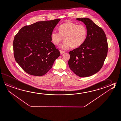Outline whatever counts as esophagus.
<instances>
[{"mask_svg": "<svg viewBox=\"0 0 121 121\" xmlns=\"http://www.w3.org/2000/svg\"><path fill=\"white\" fill-rule=\"evenodd\" d=\"M60 53L62 54H63V53H64L65 52V51H62V50H60Z\"/></svg>", "mask_w": 121, "mask_h": 121, "instance_id": "1", "label": "esophagus"}]
</instances>
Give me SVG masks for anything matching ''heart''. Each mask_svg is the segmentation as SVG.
<instances>
[{
	"instance_id": "obj_1",
	"label": "heart",
	"mask_w": 121,
	"mask_h": 121,
	"mask_svg": "<svg viewBox=\"0 0 121 121\" xmlns=\"http://www.w3.org/2000/svg\"><path fill=\"white\" fill-rule=\"evenodd\" d=\"M87 30L84 25L68 22L59 26V31L53 30L50 37L54 44L59 45L65 36V40L59 47L62 49L67 50L72 46L76 47L82 45L85 40Z\"/></svg>"
}]
</instances>
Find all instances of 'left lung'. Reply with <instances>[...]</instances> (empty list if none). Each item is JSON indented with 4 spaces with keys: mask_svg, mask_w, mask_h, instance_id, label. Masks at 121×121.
<instances>
[{
    "mask_svg": "<svg viewBox=\"0 0 121 121\" xmlns=\"http://www.w3.org/2000/svg\"><path fill=\"white\" fill-rule=\"evenodd\" d=\"M76 19L86 25L87 35L82 45L69 52L68 64L72 71L80 77L91 76L101 69L106 58V36L103 30L88 18Z\"/></svg>",
    "mask_w": 121,
    "mask_h": 121,
    "instance_id": "1",
    "label": "left lung"
}]
</instances>
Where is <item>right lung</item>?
Listing matches in <instances>:
<instances>
[{
    "label": "right lung",
    "mask_w": 121,
    "mask_h": 121,
    "mask_svg": "<svg viewBox=\"0 0 121 121\" xmlns=\"http://www.w3.org/2000/svg\"><path fill=\"white\" fill-rule=\"evenodd\" d=\"M60 21L38 22L22 28L13 41L15 60L25 72L42 76L50 69L60 53L51 41L50 35Z\"/></svg>",
    "instance_id": "right-lung-1"
}]
</instances>
